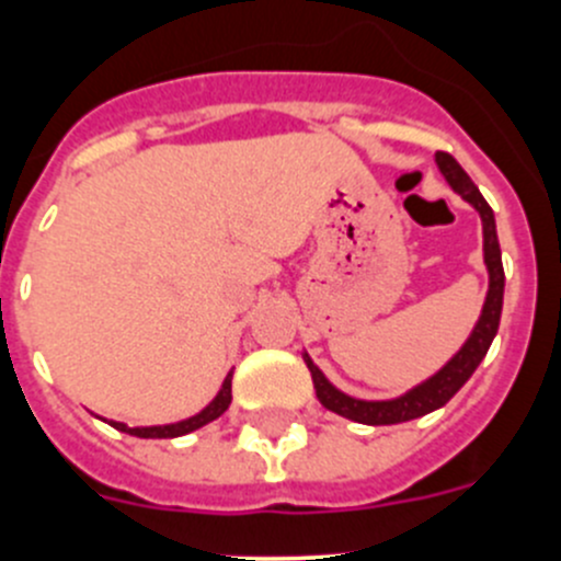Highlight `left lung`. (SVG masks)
Returning a JSON list of instances; mask_svg holds the SVG:
<instances>
[{
    "instance_id": "8db88e82",
    "label": "left lung",
    "mask_w": 561,
    "mask_h": 561,
    "mask_svg": "<svg viewBox=\"0 0 561 561\" xmlns=\"http://www.w3.org/2000/svg\"><path fill=\"white\" fill-rule=\"evenodd\" d=\"M437 165L443 171L448 184L454 186L458 195L467 203H472L478 208L480 219H483V254H485V268H489V296H485L483 314H480L478 325H474L472 336L467 339L461 350L423 386L412 388L410 393L399 396V399L390 401H360L353 399V396L342 393L325 380L320 369L312 364L309 355L307 358L309 371H312V382L317 390V399L325 410L336 412V415L350 417L355 423H366V426H390V423H404L412 421V417H421L426 412L439 410L443 404H448L450 399L458 393V388L472 377V371L478 369L480 360L489 353L491 342L496 336V328H500V314H502V296H505V271H502V252L500 241H496V222L494 211L485 203V197L480 195L478 186L472 184L463 168L458 165L448 151H437Z\"/></svg>"
}]
</instances>
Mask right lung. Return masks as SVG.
Returning a JSON list of instances; mask_svg holds the SVG:
<instances>
[{
	"label": "right lung",
	"instance_id": "right-lung-1",
	"mask_svg": "<svg viewBox=\"0 0 561 561\" xmlns=\"http://www.w3.org/2000/svg\"><path fill=\"white\" fill-rule=\"evenodd\" d=\"M230 386H233V371H230L228 377H225L222 388H219L217 399L211 401V404L206 407L203 412H197V415L186 417V421H179V423H168V426H144V428H129L124 426V423H116V421H107L113 428H118V432H127L133 434V437H144V439H171V437H181V434H190L195 432V428L206 426V423L217 421L219 415H222L225 410L230 407V399H233V393H230Z\"/></svg>",
	"mask_w": 561,
	"mask_h": 561
}]
</instances>
